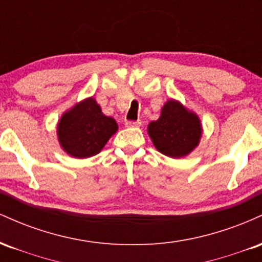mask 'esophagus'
Here are the masks:
<instances>
[{
	"instance_id": "esophagus-1",
	"label": "esophagus",
	"mask_w": 262,
	"mask_h": 262,
	"mask_svg": "<svg viewBox=\"0 0 262 262\" xmlns=\"http://www.w3.org/2000/svg\"><path fill=\"white\" fill-rule=\"evenodd\" d=\"M125 125H127V127H129V128H138V127H140L141 125V122L140 121H135V122H127L125 123Z\"/></svg>"
}]
</instances>
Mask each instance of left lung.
<instances>
[{"mask_svg": "<svg viewBox=\"0 0 262 262\" xmlns=\"http://www.w3.org/2000/svg\"><path fill=\"white\" fill-rule=\"evenodd\" d=\"M202 133L197 113L173 98L165 102L158 121L148 125V134L156 150L172 159L191 154L200 145Z\"/></svg>", "mask_w": 262, "mask_h": 262, "instance_id": "obj_1", "label": "left lung"}]
</instances>
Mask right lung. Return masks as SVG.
<instances>
[{
    "instance_id": "obj_1",
    "label": "right lung",
    "mask_w": 262,
    "mask_h": 262,
    "mask_svg": "<svg viewBox=\"0 0 262 262\" xmlns=\"http://www.w3.org/2000/svg\"><path fill=\"white\" fill-rule=\"evenodd\" d=\"M117 130L116 119L102 112L95 98L87 97L61 114L56 135L60 148L69 156L87 159L100 154Z\"/></svg>"
}]
</instances>
